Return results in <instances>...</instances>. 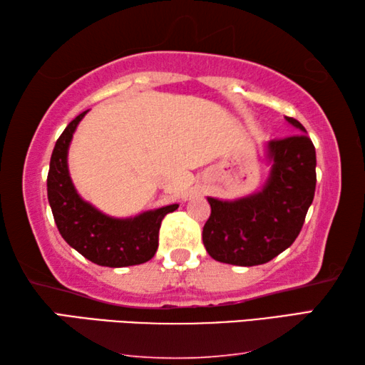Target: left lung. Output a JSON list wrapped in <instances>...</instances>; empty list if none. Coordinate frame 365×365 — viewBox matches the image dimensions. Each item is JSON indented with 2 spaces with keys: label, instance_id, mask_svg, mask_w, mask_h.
<instances>
[{
  "label": "left lung",
  "instance_id": "left-lung-1",
  "mask_svg": "<svg viewBox=\"0 0 365 365\" xmlns=\"http://www.w3.org/2000/svg\"><path fill=\"white\" fill-rule=\"evenodd\" d=\"M298 135L262 145L269 175L261 190L237 200L207 196L211 215L202 243L219 262L251 267L293 245L316 191V148L306 128L285 117Z\"/></svg>",
  "mask_w": 365,
  "mask_h": 365
}]
</instances>
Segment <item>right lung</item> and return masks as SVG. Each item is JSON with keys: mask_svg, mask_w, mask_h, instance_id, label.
<instances>
[{"mask_svg": "<svg viewBox=\"0 0 365 365\" xmlns=\"http://www.w3.org/2000/svg\"><path fill=\"white\" fill-rule=\"evenodd\" d=\"M78 114L61 133L49 160L48 201L58 230L67 245L88 261L104 267H128L143 264L156 255L160 222L178 205L140 212L133 217H113L85 201L73 187L67 154L80 120Z\"/></svg>", "mask_w": 365, "mask_h": 365, "instance_id": "obj_1", "label": "right lung"}]
</instances>
